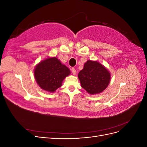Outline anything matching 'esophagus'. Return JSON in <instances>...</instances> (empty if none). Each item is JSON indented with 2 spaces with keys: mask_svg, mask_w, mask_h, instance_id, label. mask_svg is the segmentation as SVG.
<instances>
[{
  "mask_svg": "<svg viewBox=\"0 0 147 147\" xmlns=\"http://www.w3.org/2000/svg\"><path fill=\"white\" fill-rule=\"evenodd\" d=\"M71 70H72V74H73V75H76V74H77V71H76V70H75V68H72V69H71Z\"/></svg>",
  "mask_w": 147,
  "mask_h": 147,
  "instance_id": "esophagus-1",
  "label": "esophagus"
}]
</instances>
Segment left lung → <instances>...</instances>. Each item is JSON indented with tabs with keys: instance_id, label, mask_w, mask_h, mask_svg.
<instances>
[{
	"instance_id": "obj_1",
	"label": "left lung",
	"mask_w": 147,
	"mask_h": 147,
	"mask_svg": "<svg viewBox=\"0 0 147 147\" xmlns=\"http://www.w3.org/2000/svg\"><path fill=\"white\" fill-rule=\"evenodd\" d=\"M81 85L90 94L103 91L110 83L109 70L97 61H88L78 74Z\"/></svg>"
}]
</instances>
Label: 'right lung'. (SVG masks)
<instances>
[{
  "mask_svg": "<svg viewBox=\"0 0 147 147\" xmlns=\"http://www.w3.org/2000/svg\"><path fill=\"white\" fill-rule=\"evenodd\" d=\"M70 73L69 68L54 57L40 62L35 69L34 76L40 87L52 92L62 86V82Z\"/></svg>",
  "mask_w": 147,
  "mask_h": 147,
  "instance_id": "add662e5",
  "label": "right lung"
}]
</instances>
